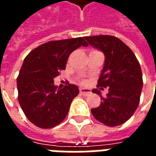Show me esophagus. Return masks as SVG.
<instances>
[{
	"label": "esophagus",
	"mask_w": 156,
	"mask_h": 156,
	"mask_svg": "<svg viewBox=\"0 0 156 156\" xmlns=\"http://www.w3.org/2000/svg\"><path fill=\"white\" fill-rule=\"evenodd\" d=\"M79 91L83 95H88L91 94V90L89 88H79Z\"/></svg>",
	"instance_id": "1"
}]
</instances>
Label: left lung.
I'll return each instance as SVG.
<instances>
[{
	"mask_svg": "<svg viewBox=\"0 0 156 156\" xmlns=\"http://www.w3.org/2000/svg\"><path fill=\"white\" fill-rule=\"evenodd\" d=\"M84 38L105 53V65L97 86L108 88L106 97L98 88L92 90L100 95L102 101L98 107L91 109L92 114L107 126L120 125L130 119L140 104L143 88L140 62L130 48L116 37L99 35Z\"/></svg>",
	"mask_w": 156,
	"mask_h": 156,
	"instance_id": "left-lung-1",
	"label": "left lung"
}]
</instances>
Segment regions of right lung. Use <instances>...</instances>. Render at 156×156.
I'll list each match as a JSON object with an SVG mask.
<instances>
[{
	"label": "right lung",
	"instance_id": "right-lung-1",
	"mask_svg": "<svg viewBox=\"0 0 156 156\" xmlns=\"http://www.w3.org/2000/svg\"><path fill=\"white\" fill-rule=\"evenodd\" d=\"M88 45L83 37L48 41L25 58L16 80L18 101L26 117L36 126L53 128L66 118L79 90L74 84L58 88L53 79L66 68L69 55Z\"/></svg>",
	"mask_w": 156,
	"mask_h": 156
}]
</instances>
